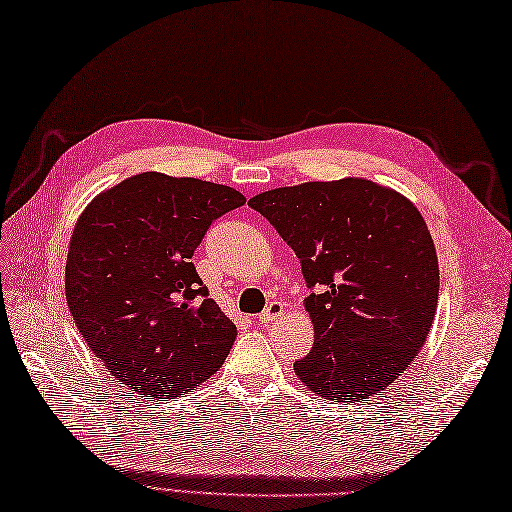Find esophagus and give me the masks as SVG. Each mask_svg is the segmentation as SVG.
Masks as SVG:
<instances>
[{
	"label": "esophagus",
	"mask_w": 512,
	"mask_h": 512,
	"mask_svg": "<svg viewBox=\"0 0 512 512\" xmlns=\"http://www.w3.org/2000/svg\"><path fill=\"white\" fill-rule=\"evenodd\" d=\"M282 315H284V304L282 302H269V306L263 310V313L256 317V323H258V326H267V323L280 319Z\"/></svg>",
	"instance_id": "obj_1"
}]
</instances>
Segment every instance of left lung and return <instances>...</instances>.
I'll use <instances>...</instances> for the list:
<instances>
[{
  "label": "left lung",
  "mask_w": 512,
  "mask_h": 512,
  "mask_svg": "<svg viewBox=\"0 0 512 512\" xmlns=\"http://www.w3.org/2000/svg\"><path fill=\"white\" fill-rule=\"evenodd\" d=\"M302 263L315 343L297 378L323 400L384 391L426 343L439 260L413 202L371 180L304 182L249 199Z\"/></svg>",
  "instance_id": "obj_1"
}]
</instances>
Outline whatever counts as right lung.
<instances>
[{
    "label": "right lung",
    "instance_id": "obj_1",
    "mask_svg": "<svg viewBox=\"0 0 512 512\" xmlns=\"http://www.w3.org/2000/svg\"><path fill=\"white\" fill-rule=\"evenodd\" d=\"M245 204L230 186L145 171L99 193L71 234L65 291L93 354L143 400L223 365L236 326L191 263L210 223Z\"/></svg>",
    "mask_w": 512,
    "mask_h": 512
}]
</instances>
